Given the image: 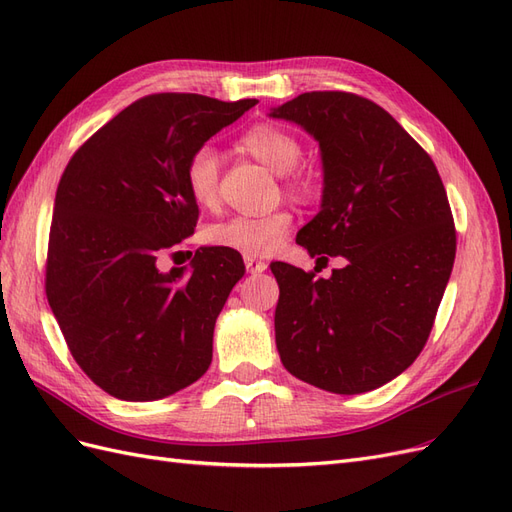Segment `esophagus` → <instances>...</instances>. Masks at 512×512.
<instances>
[{"label":"esophagus","instance_id":"34e87169","mask_svg":"<svg viewBox=\"0 0 512 512\" xmlns=\"http://www.w3.org/2000/svg\"><path fill=\"white\" fill-rule=\"evenodd\" d=\"M267 262L265 260H256V258H250V256H247L245 258V269H247V273H265L267 271Z\"/></svg>","mask_w":512,"mask_h":512}]
</instances>
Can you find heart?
<instances>
[{"instance_id": "1", "label": "heart", "mask_w": 512, "mask_h": 512, "mask_svg": "<svg viewBox=\"0 0 512 512\" xmlns=\"http://www.w3.org/2000/svg\"><path fill=\"white\" fill-rule=\"evenodd\" d=\"M239 147L247 156L271 168L273 173L286 175L284 188L288 194L297 198L312 194V179L297 168L303 158V147L299 138L288 130L275 126V123H256L243 132ZM220 166V153L213 147L196 149L185 162V188L198 207H211L218 200ZM290 226L292 215L288 209H275L267 215H258V218L237 215V218L209 226L207 243L213 247H226V250L243 256H269L280 247Z\"/></svg>"}]
</instances>
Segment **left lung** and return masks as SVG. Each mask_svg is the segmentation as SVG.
Instances as JSON below:
<instances>
[{
	"label": "left lung",
	"instance_id": "obj_1",
	"mask_svg": "<svg viewBox=\"0 0 512 512\" xmlns=\"http://www.w3.org/2000/svg\"><path fill=\"white\" fill-rule=\"evenodd\" d=\"M271 117L299 123L322 153V205L297 243L318 260L346 258L329 280L271 265L280 359L318 389L374 391L425 348L453 271L457 235L438 168L382 106L348 91H309Z\"/></svg>",
	"mask_w": 512,
	"mask_h": 512
}]
</instances>
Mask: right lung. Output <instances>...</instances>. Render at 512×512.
I'll return each instance as SVG.
<instances>
[{
	"label": "right lung",
	"mask_w": 512,
	"mask_h": 512,
	"mask_svg": "<svg viewBox=\"0 0 512 512\" xmlns=\"http://www.w3.org/2000/svg\"><path fill=\"white\" fill-rule=\"evenodd\" d=\"M254 104L145 96L87 138L61 175L46 299L74 361L108 395L162 399L209 369L215 320L243 258L200 247L190 269L160 265L198 222L185 162Z\"/></svg>",
	"instance_id": "right-lung-1"
}]
</instances>
